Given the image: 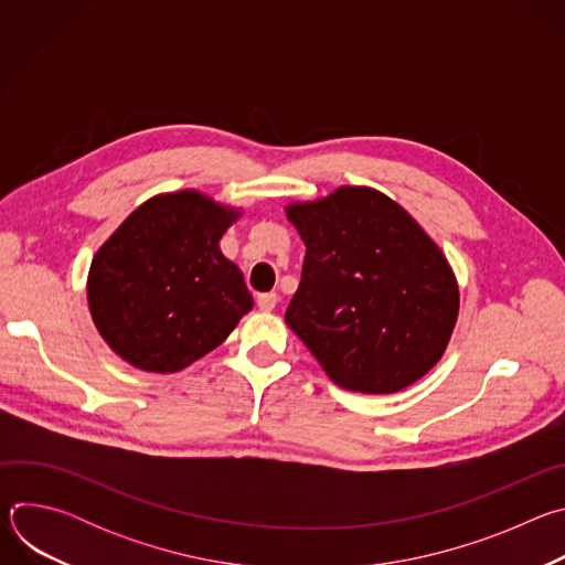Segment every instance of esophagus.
I'll return each instance as SVG.
<instances>
[{
	"instance_id": "esophagus-1",
	"label": "esophagus",
	"mask_w": 565,
	"mask_h": 565,
	"mask_svg": "<svg viewBox=\"0 0 565 565\" xmlns=\"http://www.w3.org/2000/svg\"><path fill=\"white\" fill-rule=\"evenodd\" d=\"M277 301H279V295H277V292H262V295L257 297V306H259L264 312H270V310L277 306Z\"/></svg>"
}]
</instances>
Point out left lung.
Wrapping results in <instances>:
<instances>
[{"label": "left lung", "instance_id": "left-lung-1", "mask_svg": "<svg viewBox=\"0 0 565 565\" xmlns=\"http://www.w3.org/2000/svg\"><path fill=\"white\" fill-rule=\"evenodd\" d=\"M286 212L306 244L286 324L342 388L393 393L420 380L458 317V286L434 241L369 188Z\"/></svg>", "mask_w": 565, "mask_h": 565}]
</instances>
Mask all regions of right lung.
Instances as JSON below:
<instances>
[{
  "mask_svg": "<svg viewBox=\"0 0 565 565\" xmlns=\"http://www.w3.org/2000/svg\"><path fill=\"white\" fill-rule=\"evenodd\" d=\"M236 212L185 190L140 205L98 250L89 308L129 364L174 373L214 351L253 308L244 275L218 238Z\"/></svg>",
  "mask_w": 565,
  "mask_h": 565,
  "instance_id": "add662e5",
  "label": "right lung"
}]
</instances>
